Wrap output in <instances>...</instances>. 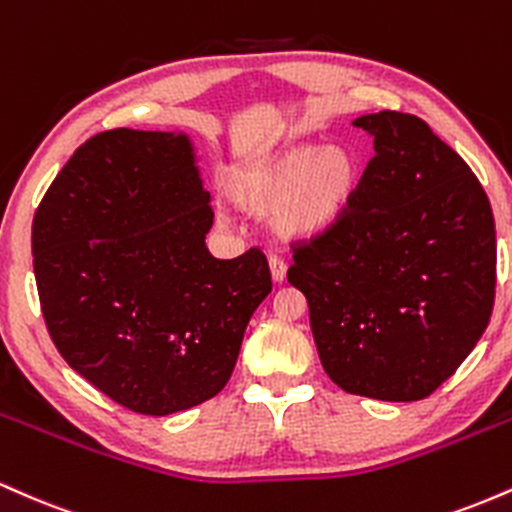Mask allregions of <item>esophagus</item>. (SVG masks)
Wrapping results in <instances>:
<instances>
[{"label": "esophagus", "instance_id": "1", "mask_svg": "<svg viewBox=\"0 0 512 512\" xmlns=\"http://www.w3.org/2000/svg\"><path fill=\"white\" fill-rule=\"evenodd\" d=\"M269 269H272V279L281 284L286 279V269L289 267H286V262L279 255H269Z\"/></svg>", "mask_w": 512, "mask_h": 512}]
</instances>
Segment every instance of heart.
Returning a JSON list of instances; mask_svg holds the SVG:
<instances>
[{
	"mask_svg": "<svg viewBox=\"0 0 512 512\" xmlns=\"http://www.w3.org/2000/svg\"><path fill=\"white\" fill-rule=\"evenodd\" d=\"M363 178L361 158L346 144H296L238 168L228 190L243 209L269 211L281 238L332 231L349 214Z\"/></svg>",
	"mask_w": 512,
	"mask_h": 512,
	"instance_id": "obj_1",
	"label": "heart"
}]
</instances>
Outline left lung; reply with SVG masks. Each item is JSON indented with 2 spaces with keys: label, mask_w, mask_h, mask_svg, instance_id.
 I'll return each instance as SVG.
<instances>
[{
  "label": "left lung",
  "mask_w": 512,
  "mask_h": 512,
  "mask_svg": "<svg viewBox=\"0 0 512 512\" xmlns=\"http://www.w3.org/2000/svg\"><path fill=\"white\" fill-rule=\"evenodd\" d=\"M373 137L349 214L293 248L322 368L351 395L416 402L484 334L496 226L477 175L416 115L354 120Z\"/></svg>",
  "instance_id": "obj_1"
}]
</instances>
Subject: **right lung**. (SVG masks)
I'll return each instance as SVG.
<instances>
[{"label": "right lung", "instance_id": "add662e5", "mask_svg": "<svg viewBox=\"0 0 512 512\" xmlns=\"http://www.w3.org/2000/svg\"><path fill=\"white\" fill-rule=\"evenodd\" d=\"M209 199L187 134L120 127L81 144L35 211L33 269L52 342L137 414L219 395L272 291L262 250L211 255Z\"/></svg>", "mask_w": 512, "mask_h": 512}]
</instances>
